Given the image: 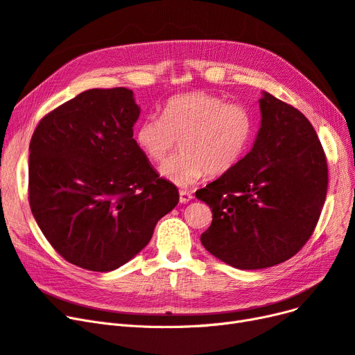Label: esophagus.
<instances>
[{
	"label": "esophagus",
	"mask_w": 355,
	"mask_h": 355,
	"mask_svg": "<svg viewBox=\"0 0 355 355\" xmlns=\"http://www.w3.org/2000/svg\"><path fill=\"white\" fill-rule=\"evenodd\" d=\"M193 198V195L188 191H179V200L182 204H187Z\"/></svg>",
	"instance_id": "esophagus-1"
}]
</instances>
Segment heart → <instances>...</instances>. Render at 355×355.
<instances>
[{"instance_id": "obj_1", "label": "heart", "mask_w": 355, "mask_h": 355, "mask_svg": "<svg viewBox=\"0 0 355 355\" xmlns=\"http://www.w3.org/2000/svg\"><path fill=\"white\" fill-rule=\"evenodd\" d=\"M255 132L257 121L247 105L197 91L172 96L163 117L145 116L135 141L153 163L162 164L180 139V153L162 167V175L178 187H189L205 175L220 176L234 168L248 153Z\"/></svg>"}]
</instances>
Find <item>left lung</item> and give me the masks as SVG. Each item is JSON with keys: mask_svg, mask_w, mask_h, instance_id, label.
<instances>
[{"mask_svg": "<svg viewBox=\"0 0 355 355\" xmlns=\"http://www.w3.org/2000/svg\"><path fill=\"white\" fill-rule=\"evenodd\" d=\"M252 150L227 173L195 192L213 222L204 248L242 270L284 263L310 239L327 192V162L300 110L264 92Z\"/></svg>", "mask_w": 355, "mask_h": 355, "instance_id": "left-lung-1", "label": "left lung"}]
</instances>
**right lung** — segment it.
I'll use <instances>...</instances> for the list:
<instances>
[{
  "label": "right lung",
  "mask_w": 355,
  "mask_h": 355,
  "mask_svg": "<svg viewBox=\"0 0 355 355\" xmlns=\"http://www.w3.org/2000/svg\"><path fill=\"white\" fill-rule=\"evenodd\" d=\"M138 117L130 89L95 88L45 114L32 135V214L51 247L87 270L128 263L179 202L133 139Z\"/></svg>",
  "instance_id": "right-lung-1"
}]
</instances>
